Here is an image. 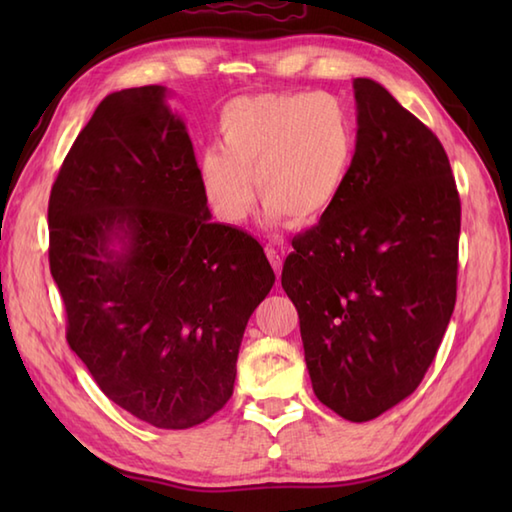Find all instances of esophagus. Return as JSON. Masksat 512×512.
Returning <instances> with one entry per match:
<instances>
[{
	"mask_svg": "<svg viewBox=\"0 0 512 512\" xmlns=\"http://www.w3.org/2000/svg\"><path fill=\"white\" fill-rule=\"evenodd\" d=\"M266 255H268L270 266L275 268V273L281 275V266H284V257L279 255V250H277L275 246H266Z\"/></svg>",
	"mask_w": 512,
	"mask_h": 512,
	"instance_id": "obj_1",
	"label": "esophagus"
}]
</instances>
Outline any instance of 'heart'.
Wrapping results in <instances>:
<instances>
[{"label": "heart", "instance_id": "obj_1", "mask_svg": "<svg viewBox=\"0 0 512 512\" xmlns=\"http://www.w3.org/2000/svg\"><path fill=\"white\" fill-rule=\"evenodd\" d=\"M220 151H204L198 180L206 204L226 224L255 209L256 180L264 222L314 224L339 200L350 176L356 134L345 105L325 92H268L224 105Z\"/></svg>", "mask_w": 512, "mask_h": 512}]
</instances>
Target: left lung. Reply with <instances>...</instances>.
I'll return each mask as SVG.
<instances>
[{
    "label": "left lung",
    "instance_id": "obj_1",
    "mask_svg": "<svg viewBox=\"0 0 512 512\" xmlns=\"http://www.w3.org/2000/svg\"><path fill=\"white\" fill-rule=\"evenodd\" d=\"M356 149L339 200L292 239L281 286L312 389L350 422L416 391L455 308L460 195L447 151L383 85L354 79Z\"/></svg>",
    "mask_w": 512,
    "mask_h": 512
}]
</instances>
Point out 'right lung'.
Listing matches in <instances>:
<instances>
[{
	"instance_id": "1",
	"label": "right lung",
	"mask_w": 512,
	"mask_h": 512,
	"mask_svg": "<svg viewBox=\"0 0 512 512\" xmlns=\"http://www.w3.org/2000/svg\"><path fill=\"white\" fill-rule=\"evenodd\" d=\"M169 94L112 92L76 136L50 193V273L103 394L158 429H189L233 396L275 273L257 239L211 222Z\"/></svg>"
}]
</instances>
